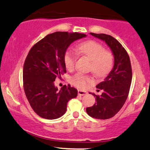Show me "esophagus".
<instances>
[{"label": "esophagus", "mask_w": 150, "mask_h": 150, "mask_svg": "<svg viewBox=\"0 0 150 150\" xmlns=\"http://www.w3.org/2000/svg\"><path fill=\"white\" fill-rule=\"evenodd\" d=\"M87 94V92L85 91H82V90H78V95L79 96H84Z\"/></svg>", "instance_id": "1"}]
</instances>
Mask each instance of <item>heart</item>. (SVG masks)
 Returning <instances> with one entry per match:
<instances>
[{"label": "heart", "instance_id": "heart-1", "mask_svg": "<svg viewBox=\"0 0 150 150\" xmlns=\"http://www.w3.org/2000/svg\"><path fill=\"white\" fill-rule=\"evenodd\" d=\"M80 53L89 58L91 61V70L96 76L103 77L110 73L114 64V58L111 52L105 50L100 43L94 40L86 41L78 47ZM76 54L68 50L64 54V64L67 69L74 67L76 61ZM93 82L89 76L82 73H77L71 78V82L75 86L81 89H85Z\"/></svg>", "mask_w": 150, "mask_h": 150}]
</instances>
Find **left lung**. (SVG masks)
Listing matches in <instances>:
<instances>
[{"instance_id":"obj_1","label":"left lung","mask_w":150,"mask_h":150,"mask_svg":"<svg viewBox=\"0 0 150 150\" xmlns=\"http://www.w3.org/2000/svg\"><path fill=\"white\" fill-rule=\"evenodd\" d=\"M90 34L104 41L114 56L113 68L105 79L96 85L97 89L103 90V92L100 96L92 93L96 103L86 109L90 117L107 120L114 117L127 100L132 80L131 61L125 49L112 36L104 33Z\"/></svg>"}]
</instances>
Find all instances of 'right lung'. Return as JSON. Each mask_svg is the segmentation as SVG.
<instances>
[{"mask_svg":"<svg viewBox=\"0 0 150 150\" xmlns=\"http://www.w3.org/2000/svg\"><path fill=\"white\" fill-rule=\"evenodd\" d=\"M83 33L57 31L34 45L27 55L23 70V89L34 112L40 117L55 120L63 116L67 103L77 96L70 84L58 90L56 78L66 73L64 54L70 45L85 38Z\"/></svg>","mask_w":150,"mask_h":150,"instance_id":"1","label":"right lung"}]
</instances>
